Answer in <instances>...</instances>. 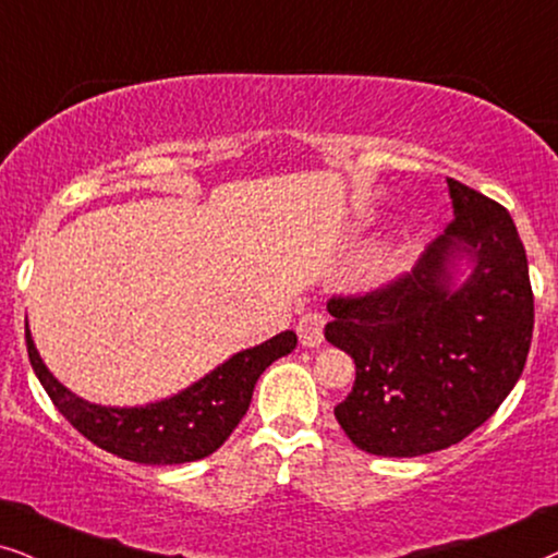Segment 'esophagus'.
I'll return each instance as SVG.
<instances>
[{"instance_id": "34e87169", "label": "esophagus", "mask_w": 558, "mask_h": 558, "mask_svg": "<svg viewBox=\"0 0 558 558\" xmlns=\"http://www.w3.org/2000/svg\"><path fill=\"white\" fill-rule=\"evenodd\" d=\"M323 328H325V317L317 313H310L296 323V336H300V343L307 345V349H315V345L323 343Z\"/></svg>"}]
</instances>
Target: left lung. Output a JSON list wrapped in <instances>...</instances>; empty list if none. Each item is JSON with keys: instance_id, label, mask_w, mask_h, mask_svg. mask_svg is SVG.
Returning <instances> with one entry per match:
<instances>
[{"instance_id": "8db88e82", "label": "left lung", "mask_w": 558, "mask_h": 558, "mask_svg": "<svg viewBox=\"0 0 558 558\" xmlns=\"http://www.w3.org/2000/svg\"><path fill=\"white\" fill-rule=\"evenodd\" d=\"M448 192L453 222L415 269L328 302L325 338L356 364L336 421L366 453L410 459L459 444L523 374L533 292L515 222L456 179Z\"/></svg>"}]
</instances>
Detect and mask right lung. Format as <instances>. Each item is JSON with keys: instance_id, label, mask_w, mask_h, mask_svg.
<instances>
[{"instance_id": "1", "label": "right lung", "mask_w": 558, "mask_h": 558, "mask_svg": "<svg viewBox=\"0 0 558 558\" xmlns=\"http://www.w3.org/2000/svg\"><path fill=\"white\" fill-rule=\"evenodd\" d=\"M25 341L33 372L58 412L94 446L135 464H186L226 444L248 410L258 376L294 351L296 336L284 330L262 345L233 353L192 387L141 408H105L82 400L43 364L27 323Z\"/></svg>"}]
</instances>
